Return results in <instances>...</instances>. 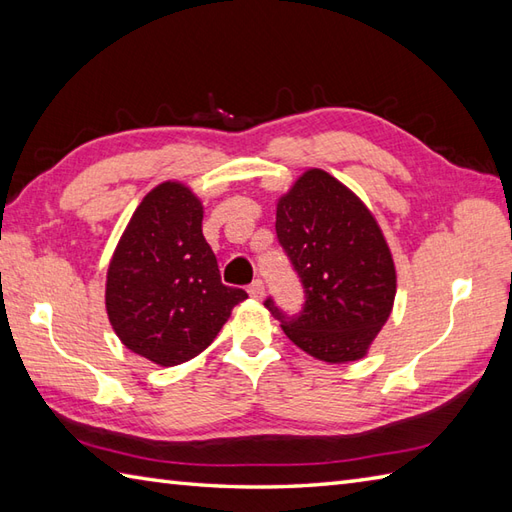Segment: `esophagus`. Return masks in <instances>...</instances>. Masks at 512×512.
Wrapping results in <instances>:
<instances>
[{"label": "esophagus", "instance_id": "esophagus-1", "mask_svg": "<svg viewBox=\"0 0 512 512\" xmlns=\"http://www.w3.org/2000/svg\"><path fill=\"white\" fill-rule=\"evenodd\" d=\"M248 295L253 299H262L264 297V281L262 279H255L253 284L248 286Z\"/></svg>", "mask_w": 512, "mask_h": 512}]
</instances>
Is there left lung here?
<instances>
[{
  "instance_id": "obj_1",
  "label": "left lung",
  "mask_w": 512,
  "mask_h": 512,
  "mask_svg": "<svg viewBox=\"0 0 512 512\" xmlns=\"http://www.w3.org/2000/svg\"><path fill=\"white\" fill-rule=\"evenodd\" d=\"M277 237L306 290L297 317L264 306L303 352L325 363L363 358L396 299V266L374 213L323 169L303 171L277 200Z\"/></svg>"
}]
</instances>
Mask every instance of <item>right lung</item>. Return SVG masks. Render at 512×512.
<instances>
[{"instance_id":"add662e5","label":"right lung","mask_w":512,"mask_h":512,"mask_svg":"<svg viewBox=\"0 0 512 512\" xmlns=\"http://www.w3.org/2000/svg\"><path fill=\"white\" fill-rule=\"evenodd\" d=\"M204 206L167 180L138 204L110 259L105 308L127 350L173 367L213 343L244 290L222 284L202 235Z\"/></svg>"}]
</instances>
